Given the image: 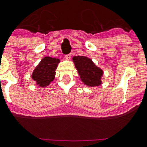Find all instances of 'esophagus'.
Returning <instances> with one entry per match:
<instances>
[{
    "label": "esophagus",
    "instance_id": "34e87169",
    "mask_svg": "<svg viewBox=\"0 0 147 147\" xmlns=\"http://www.w3.org/2000/svg\"><path fill=\"white\" fill-rule=\"evenodd\" d=\"M71 55H72L71 54H68V55H65V58L67 59H69L71 58Z\"/></svg>",
    "mask_w": 147,
    "mask_h": 147
}]
</instances>
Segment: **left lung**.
I'll return each mask as SVG.
<instances>
[{
  "instance_id": "1",
  "label": "left lung",
  "mask_w": 147,
  "mask_h": 147,
  "mask_svg": "<svg viewBox=\"0 0 147 147\" xmlns=\"http://www.w3.org/2000/svg\"><path fill=\"white\" fill-rule=\"evenodd\" d=\"M73 61L76 67L80 78L84 84L89 87H97L101 84L103 71L86 56H74Z\"/></svg>"
}]
</instances>
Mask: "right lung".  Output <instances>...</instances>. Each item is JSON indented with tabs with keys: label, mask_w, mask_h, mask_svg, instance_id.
Returning <instances> with one entry per match:
<instances>
[{
	"label": "right lung",
	"mask_w": 147,
	"mask_h": 147,
	"mask_svg": "<svg viewBox=\"0 0 147 147\" xmlns=\"http://www.w3.org/2000/svg\"><path fill=\"white\" fill-rule=\"evenodd\" d=\"M59 59L50 56L44 57L32 74V78L38 87L46 88L52 82Z\"/></svg>",
	"instance_id": "right-lung-1"
}]
</instances>
